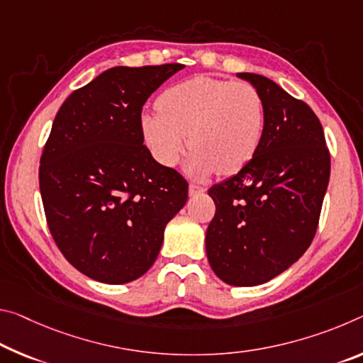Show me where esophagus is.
I'll use <instances>...</instances> for the list:
<instances>
[{"mask_svg": "<svg viewBox=\"0 0 363 363\" xmlns=\"http://www.w3.org/2000/svg\"><path fill=\"white\" fill-rule=\"evenodd\" d=\"M205 191V187L197 186V184H191V186H189V194H191L192 197H195V195H202Z\"/></svg>", "mask_w": 363, "mask_h": 363, "instance_id": "1", "label": "esophagus"}]
</instances>
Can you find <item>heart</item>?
<instances>
[{
	"mask_svg": "<svg viewBox=\"0 0 363 363\" xmlns=\"http://www.w3.org/2000/svg\"><path fill=\"white\" fill-rule=\"evenodd\" d=\"M157 113L142 116V135L155 158L174 166L187 143L191 176L234 174L254 158L264 129L263 99L254 85L192 77L166 89Z\"/></svg>",
	"mask_w": 363,
	"mask_h": 363,
	"instance_id": "heart-1",
	"label": "heart"
}]
</instances>
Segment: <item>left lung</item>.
Masks as SVG:
<instances>
[{
  "label": "left lung",
  "instance_id": "obj_1",
  "mask_svg": "<svg viewBox=\"0 0 363 363\" xmlns=\"http://www.w3.org/2000/svg\"><path fill=\"white\" fill-rule=\"evenodd\" d=\"M238 77L260 91L263 137L238 174L210 187L216 211L205 245L221 281L258 286L283 273L312 244L331 160L320 119L307 103L268 77Z\"/></svg>",
  "mask_w": 363,
  "mask_h": 363
}]
</instances>
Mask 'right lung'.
Here are the masks:
<instances>
[{
  "label": "right lung",
  "instance_id": "1",
  "mask_svg": "<svg viewBox=\"0 0 363 363\" xmlns=\"http://www.w3.org/2000/svg\"><path fill=\"white\" fill-rule=\"evenodd\" d=\"M182 65L116 66L74 90L40 158V194L57 249L89 278L124 284L150 269L189 184L143 145L142 106Z\"/></svg>",
  "mask_w": 363,
  "mask_h": 363
}]
</instances>
